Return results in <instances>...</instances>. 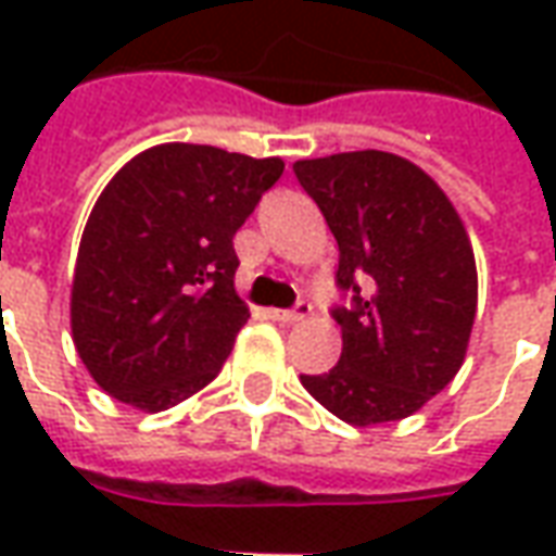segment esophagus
<instances>
[{
  "instance_id": "1",
  "label": "esophagus",
  "mask_w": 556,
  "mask_h": 556,
  "mask_svg": "<svg viewBox=\"0 0 556 556\" xmlns=\"http://www.w3.org/2000/svg\"><path fill=\"white\" fill-rule=\"evenodd\" d=\"M309 316H313V304H306V301H298L291 309H270V318L286 321V325H298V321H304Z\"/></svg>"
}]
</instances>
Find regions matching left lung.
Segmentation results:
<instances>
[{"label":"left lung","mask_w":556,"mask_h":556,"mask_svg":"<svg viewBox=\"0 0 556 556\" xmlns=\"http://www.w3.org/2000/svg\"><path fill=\"white\" fill-rule=\"evenodd\" d=\"M294 177L340 247L343 291V355L301 382L349 425L400 421L467 355L479 279L464 223L425 170L382 150L304 159Z\"/></svg>","instance_id":"obj_1"}]
</instances>
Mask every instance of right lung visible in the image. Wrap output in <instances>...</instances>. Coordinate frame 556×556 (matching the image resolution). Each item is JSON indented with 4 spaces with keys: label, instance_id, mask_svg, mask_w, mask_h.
I'll return each instance as SVG.
<instances>
[{
    "label": "right lung",
    "instance_id": "right-lung-1",
    "mask_svg": "<svg viewBox=\"0 0 556 556\" xmlns=\"http://www.w3.org/2000/svg\"><path fill=\"white\" fill-rule=\"evenodd\" d=\"M282 159L162 143L108 184L80 238L72 333L92 379L162 413L216 379L250 309L235 235Z\"/></svg>",
    "mask_w": 556,
    "mask_h": 556
}]
</instances>
